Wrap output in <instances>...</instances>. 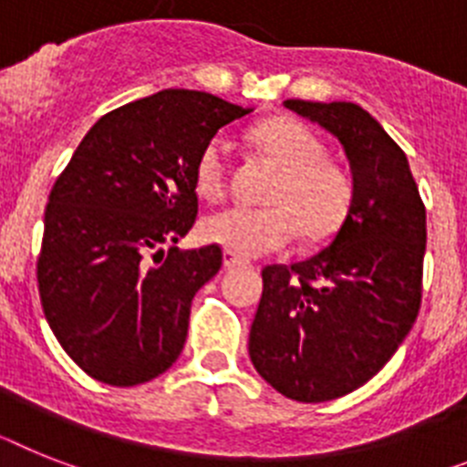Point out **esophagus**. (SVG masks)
Masks as SVG:
<instances>
[{"label": "esophagus", "instance_id": "34e87169", "mask_svg": "<svg viewBox=\"0 0 467 467\" xmlns=\"http://www.w3.org/2000/svg\"><path fill=\"white\" fill-rule=\"evenodd\" d=\"M242 264H244V261H242V258L237 256V254L223 252V265H225L227 270H230V268H237V265H242Z\"/></svg>", "mask_w": 467, "mask_h": 467}]
</instances>
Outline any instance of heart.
<instances>
[{
	"label": "heart",
	"mask_w": 467,
	"mask_h": 467,
	"mask_svg": "<svg viewBox=\"0 0 467 467\" xmlns=\"http://www.w3.org/2000/svg\"><path fill=\"white\" fill-rule=\"evenodd\" d=\"M258 149L282 173L265 209L227 206L202 223V237L242 258L280 252L304 233L323 240L347 221L354 202V180L347 168L327 159V144L306 123L294 119L265 120L254 132ZM230 144L213 137L197 159V192L215 202L227 190Z\"/></svg>",
	"instance_id": "b5f03b06"
}]
</instances>
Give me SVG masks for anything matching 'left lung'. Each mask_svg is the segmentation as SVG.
<instances>
[{"label": "left lung", "mask_w": 467, "mask_h": 467, "mask_svg": "<svg viewBox=\"0 0 467 467\" xmlns=\"http://www.w3.org/2000/svg\"><path fill=\"white\" fill-rule=\"evenodd\" d=\"M344 144L354 202L330 246L292 265H265L249 356L273 389L301 403L339 399L385 368L422 301L425 203L409 161L351 101L287 99Z\"/></svg>", "instance_id": "left-lung-1"}]
</instances>
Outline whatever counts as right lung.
Here are the masks:
<instances>
[{
  "label": "right lung",
  "instance_id": "right-lung-1",
  "mask_svg": "<svg viewBox=\"0 0 467 467\" xmlns=\"http://www.w3.org/2000/svg\"><path fill=\"white\" fill-rule=\"evenodd\" d=\"M246 113L213 94L163 89L101 116L54 182L37 287L58 344L89 378L142 385L185 347L192 299L223 252L162 246L197 221L202 149Z\"/></svg>",
  "mask_w": 467,
  "mask_h": 467
}]
</instances>
